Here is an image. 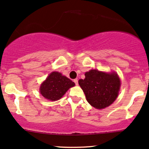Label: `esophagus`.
Wrapping results in <instances>:
<instances>
[{
  "instance_id": "34e87169",
  "label": "esophagus",
  "mask_w": 149,
  "mask_h": 149,
  "mask_svg": "<svg viewBox=\"0 0 149 149\" xmlns=\"http://www.w3.org/2000/svg\"><path fill=\"white\" fill-rule=\"evenodd\" d=\"M74 83H75V84L76 85V86H78V79H74Z\"/></svg>"
}]
</instances>
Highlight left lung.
I'll list each match as a JSON object with an SVG mask.
<instances>
[{
  "label": "left lung",
  "mask_w": 149,
  "mask_h": 149,
  "mask_svg": "<svg viewBox=\"0 0 149 149\" xmlns=\"http://www.w3.org/2000/svg\"><path fill=\"white\" fill-rule=\"evenodd\" d=\"M85 76V79H80L78 84L88 103L96 109L105 108L113 103L120 89V79L117 73L92 69L86 72Z\"/></svg>",
  "instance_id": "obj_1"
}]
</instances>
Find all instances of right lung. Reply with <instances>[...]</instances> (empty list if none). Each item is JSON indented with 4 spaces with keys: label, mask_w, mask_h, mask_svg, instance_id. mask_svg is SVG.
Returning <instances> with one entry per match:
<instances>
[{
    "label": "right lung",
    "mask_w": 149,
    "mask_h": 149,
    "mask_svg": "<svg viewBox=\"0 0 149 149\" xmlns=\"http://www.w3.org/2000/svg\"><path fill=\"white\" fill-rule=\"evenodd\" d=\"M74 86L75 83L69 78L59 72L54 71L41 84L40 92L45 98L55 101L61 99L66 91Z\"/></svg>",
    "instance_id": "right-lung-1"
}]
</instances>
